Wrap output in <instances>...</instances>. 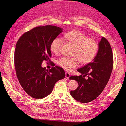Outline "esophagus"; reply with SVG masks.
<instances>
[{
	"instance_id": "esophagus-1",
	"label": "esophagus",
	"mask_w": 126,
	"mask_h": 126,
	"mask_svg": "<svg viewBox=\"0 0 126 126\" xmlns=\"http://www.w3.org/2000/svg\"><path fill=\"white\" fill-rule=\"evenodd\" d=\"M70 74H69V73H68V72H66V74H65V77H66V78H67V79H69V77H70Z\"/></svg>"
}]
</instances>
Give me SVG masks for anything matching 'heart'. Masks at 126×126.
Listing matches in <instances>:
<instances>
[{"mask_svg": "<svg viewBox=\"0 0 126 126\" xmlns=\"http://www.w3.org/2000/svg\"><path fill=\"white\" fill-rule=\"evenodd\" d=\"M63 40L74 45L72 52L73 57H62L57 61L59 66L67 71L78 67L79 61L82 64L90 63L95 57L98 49V43L94 39L88 38L86 35L78 30L66 32L63 36ZM63 44V40L61 38H55L50 44L51 51L55 55L58 54Z\"/></svg>", "mask_w": 126, "mask_h": 126, "instance_id": "heart-1", "label": "heart"}]
</instances>
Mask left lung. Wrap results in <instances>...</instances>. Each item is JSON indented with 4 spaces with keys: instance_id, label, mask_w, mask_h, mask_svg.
<instances>
[{
    "instance_id": "left-lung-1",
    "label": "left lung",
    "mask_w": 126,
    "mask_h": 126,
    "mask_svg": "<svg viewBox=\"0 0 126 126\" xmlns=\"http://www.w3.org/2000/svg\"><path fill=\"white\" fill-rule=\"evenodd\" d=\"M98 50L93 61L77 71L80 76H71L79 86L70 91L75 100L82 103H89L97 98L105 88L110 79L113 66V55L107 40L102 37L98 43ZM87 76L86 79L84 77Z\"/></svg>"
}]
</instances>
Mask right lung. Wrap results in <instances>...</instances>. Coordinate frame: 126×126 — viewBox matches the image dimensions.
<instances>
[{
    "mask_svg": "<svg viewBox=\"0 0 126 126\" xmlns=\"http://www.w3.org/2000/svg\"><path fill=\"white\" fill-rule=\"evenodd\" d=\"M62 30L54 25L37 26L25 32L16 43L14 52L16 75L24 90L32 98L47 96L56 83L65 77L61 67H52L48 70L41 66L43 61L51 63L50 44Z\"/></svg>",
    "mask_w": 126,
    "mask_h": 126,
    "instance_id": "obj_1",
    "label": "right lung"
}]
</instances>
